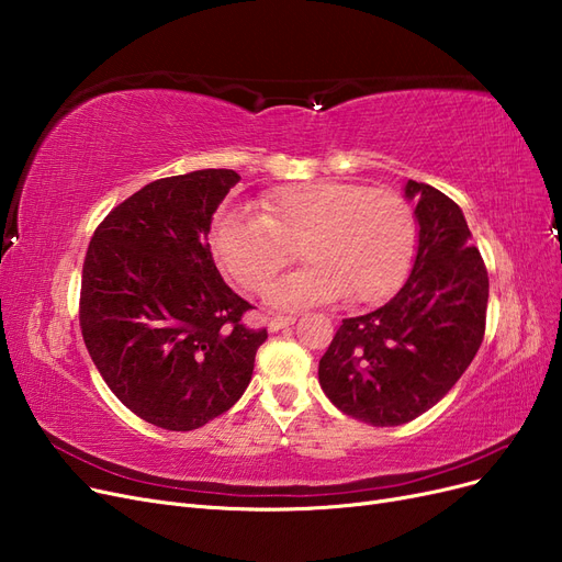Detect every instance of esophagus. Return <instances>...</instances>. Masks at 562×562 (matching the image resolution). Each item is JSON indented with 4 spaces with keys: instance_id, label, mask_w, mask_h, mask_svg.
<instances>
[{
    "instance_id": "esophagus-1",
    "label": "esophagus",
    "mask_w": 562,
    "mask_h": 562,
    "mask_svg": "<svg viewBox=\"0 0 562 562\" xmlns=\"http://www.w3.org/2000/svg\"><path fill=\"white\" fill-rule=\"evenodd\" d=\"M293 323H295V316H281L279 314V316H271L267 326H269L271 333H277V330H283L288 326H293Z\"/></svg>"
}]
</instances>
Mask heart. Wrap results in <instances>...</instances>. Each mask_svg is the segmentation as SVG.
I'll list each match as a JSON object with an SVG mask.
<instances>
[{
  "mask_svg": "<svg viewBox=\"0 0 562 562\" xmlns=\"http://www.w3.org/2000/svg\"><path fill=\"white\" fill-rule=\"evenodd\" d=\"M260 211H227L215 220L217 262L250 293H260L293 260L300 244L310 265L267 291L279 310L345 297L384 302L411 274L417 252L415 213L394 190L314 180L269 192Z\"/></svg>",
  "mask_w": 562,
  "mask_h": 562,
  "instance_id": "heart-1",
  "label": "heart"
}]
</instances>
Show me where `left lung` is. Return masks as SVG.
I'll list each match as a JSON object with an SVG mask.
<instances>
[{
    "label": "left lung",
    "instance_id": "1",
    "mask_svg": "<svg viewBox=\"0 0 562 562\" xmlns=\"http://www.w3.org/2000/svg\"><path fill=\"white\" fill-rule=\"evenodd\" d=\"M417 252L411 277L380 310L345 318L318 361V384L345 415L398 427L427 413L464 375L485 335L487 269L462 209L407 180Z\"/></svg>",
    "mask_w": 562,
    "mask_h": 562
}]
</instances>
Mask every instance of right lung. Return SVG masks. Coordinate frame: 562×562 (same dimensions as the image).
I'll return each instance as SVG.
<instances>
[{"instance_id":"obj_1","label":"right lung","mask_w":562,"mask_h":562,"mask_svg":"<svg viewBox=\"0 0 562 562\" xmlns=\"http://www.w3.org/2000/svg\"><path fill=\"white\" fill-rule=\"evenodd\" d=\"M241 176L203 168L161 178L98 225L81 271L79 323L100 375L131 413L192 431L250 382L267 330L213 262V213Z\"/></svg>"}]
</instances>
